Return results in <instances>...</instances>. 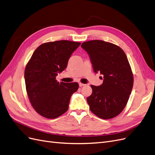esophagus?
Returning a JSON list of instances; mask_svg holds the SVG:
<instances>
[{"label":"esophagus","mask_w":155,"mask_h":155,"mask_svg":"<svg viewBox=\"0 0 155 155\" xmlns=\"http://www.w3.org/2000/svg\"><path fill=\"white\" fill-rule=\"evenodd\" d=\"M85 85H86V84H82V83H81V82H80V83H79V86H80V87H82V86H85Z\"/></svg>","instance_id":"1"}]
</instances>
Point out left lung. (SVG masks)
<instances>
[{"mask_svg": "<svg viewBox=\"0 0 155 155\" xmlns=\"http://www.w3.org/2000/svg\"><path fill=\"white\" fill-rule=\"evenodd\" d=\"M81 47L89 55L94 71L104 76L102 85L91 86L92 94L87 98L90 110L102 119L115 117L126 107L133 86L126 54L117 45L101 40L84 42Z\"/></svg>", "mask_w": 155, "mask_h": 155, "instance_id": "1", "label": "left lung"}]
</instances>
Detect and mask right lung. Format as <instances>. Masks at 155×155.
<instances>
[{
  "label": "right lung",
  "mask_w": 155,
  "mask_h": 155,
  "mask_svg": "<svg viewBox=\"0 0 155 155\" xmlns=\"http://www.w3.org/2000/svg\"><path fill=\"white\" fill-rule=\"evenodd\" d=\"M81 43L58 41L44 43L34 51L24 71L28 96L40 115L56 118L66 113L77 82L59 83L58 73L66 68L72 53Z\"/></svg>",
  "instance_id": "add662e5"
}]
</instances>
